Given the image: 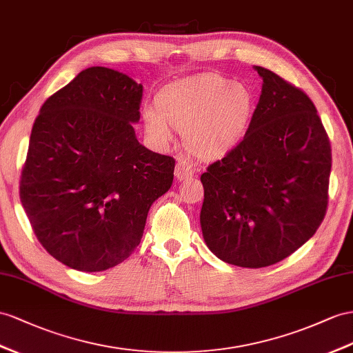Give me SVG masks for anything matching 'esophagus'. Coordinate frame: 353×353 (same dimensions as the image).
<instances>
[{
	"label": "esophagus",
	"instance_id": "esophagus-1",
	"mask_svg": "<svg viewBox=\"0 0 353 353\" xmlns=\"http://www.w3.org/2000/svg\"><path fill=\"white\" fill-rule=\"evenodd\" d=\"M174 176H176L177 180H180V182H182V180L191 179V177L194 176V165H192V162H189V161L185 159V158H180V159L177 161V164H176Z\"/></svg>",
	"mask_w": 353,
	"mask_h": 353
}]
</instances>
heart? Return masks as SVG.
Listing matches in <instances>:
<instances>
[{"label":"heart","mask_w":353,"mask_h":353,"mask_svg":"<svg viewBox=\"0 0 353 353\" xmlns=\"http://www.w3.org/2000/svg\"><path fill=\"white\" fill-rule=\"evenodd\" d=\"M255 110L252 89L221 74L205 73L162 88L155 107L141 110L148 139L158 148L183 131L186 148L201 159L227 155L245 137Z\"/></svg>","instance_id":"heart-1"}]
</instances>
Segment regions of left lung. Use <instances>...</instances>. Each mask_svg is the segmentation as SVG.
Wrapping results in <instances>:
<instances>
[{"mask_svg": "<svg viewBox=\"0 0 353 353\" xmlns=\"http://www.w3.org/2000/svg\"><path fill=\"white\" fill-rule=\"evenodd\" d=\"M243 140L201 174L200 223L223 263L273 265L309 241L328 204L331 146L312 99L263 67Z\"/></svg>", "mask_w": 353, "mask_h": 353, "instance_id": "8db88e82", "label": "left lung"}]
</instances>
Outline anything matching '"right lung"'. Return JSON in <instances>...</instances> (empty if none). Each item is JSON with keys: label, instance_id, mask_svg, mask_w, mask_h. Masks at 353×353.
<instances>
[{"label": "right lung", "instance_id": "add662e5", "mask_svg": "<svg viewBox=\"0 0 353 353\" xmlns=\"http://www.w3.org/2000/svg\"><path fill=\"white\" fill-rule=\"evenodd\" d=\"M141 95L130 76L90 67L34 122L21 201L43 248L70 268L95 273L128 258L173 183L174 159L135 135Z\"/></svg>", "mask_w": 353, "mask_h": 353}]
</instances>
